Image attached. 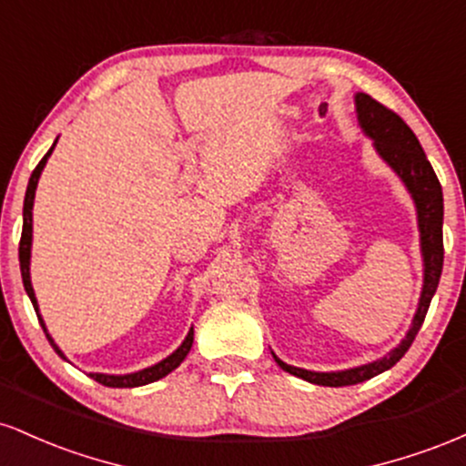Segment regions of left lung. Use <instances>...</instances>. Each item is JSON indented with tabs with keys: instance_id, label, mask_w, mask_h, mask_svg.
Instances as JSON below:
<instances>
[{
	"instance_id": "obj_1",
	"label": "left lung",
	"mask_w": 466,
	"mask_h": 466,
	"mask_svg": "<svg viewBox=\"0 0 466 466\" xmlns=\"http://www.w3.org/2000/svg\"><path fill=\"white\" fill-rule=\"evenodd\" d=\"M355 111L363 136L370 137L374 151L397 173V177L403 181L411 201H414L422 256V289L410 330L399 341V346L386 352L381 360L349 368V370L315 372L289 366V363L278 360L274 352H271L278 366L285 372L293 374V377H300L309 383H315V386L329 388L355 386V383L368 381V379L390 370L408 352L416 333L420 330L422 319H425L427 309H430L431 298H434L438 289V282H441L442 258H445V249H442V188L430 159L422 151L419 137L414 136V131L394 111L386 109V106L377 103L368 94H355Z\"/></svg>"
}]
</instances>
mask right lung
<instances>
[{
	"label": "right lung",
	"instance_id": "add662e5",
	"mask_svg": "<svg viewBox=\"0 0 466 466\" xmlns=\"http://www.w3.org/2000/svg\"><path fill=\"white\" fill-rule=\"evenodd\" d=\"M58 137L52 144V148L44 155V159H41L39 164H36V168L32 170L30 175V181H28V188H25V199H24V229H21V243H19V267H21V278H24V289L25 293H28L32 307H35L36 311V318H39L41 326H44V333L47 337V341L52 344V349L56 350L58 357H63V360L67 361L66 352L56 346V341L52 339V335L47 333L46 329V322L44 318H41L39 313V302H36V296H35V289H32V280H30V254H32V206H35V192H36V184H39V177L41 173H44L46 164H47V157H50L52 151H55ZM192 339H195V329L190 326L188 335H186V339L181 341L179 349L170 352L168 357L162 361H157L155 366H148L144 368V370H137V372H129V374H105V372H89V377L94 379V381L103 383L106 388H137V386H147V383H153V381H159V379L166 377V374H170L175 370V368L179 366L181 361L186 360V355H188L190 349H192Z\"/></svg>",
	"mask_w": 466,
	"mask_h": 466
}]
</instances>
